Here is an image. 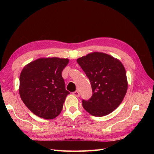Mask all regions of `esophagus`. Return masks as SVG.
Instances as JSON below:
<instances>
[{"label":"esophagus","mask_w":154,"mask_h":154,"mask_svg":"<svg viewBox=\"0 0 154 154\" xmlns=\"http://www.w3.org/2000/svg\"><path fill=\"white\" fill-rule=\"evenodd\" d=\"M73 94L76 97H79V93L78 91H75V92H73Z\"/></svg>","instance_id":"esophagus-1"}]
</instances>
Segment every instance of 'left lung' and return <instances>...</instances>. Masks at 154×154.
I'll return each mask as SVG.
<instances>
[{
    "label": "left lung",
    "mask_w": 154,
    "mask_h": 154,
    "mask_svg": "<svg viewBox=\"0 0 154 154\" xmlns=\"http://www.w3.org/2000/svg\"><path fill=\"white\" fill-rule=\"evenodd\" d=\"M91 81L93 95L82 100L84 109L94 116L111 113L122 103L128 89L124 65L111 55L93 52L77 60Z\"/></svg>",
    "instance_id": "obj_1"
}]
</instances>
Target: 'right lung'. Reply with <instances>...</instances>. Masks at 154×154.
<instances>
[{
  "label": "right lung",
  "instance_id": "add662e5",
  "mask_svg": "<svg viewBox=\"0 0 154 154\" xmlns=\"http://www.w3.org/2000/svg\"><path fill=\"white\" fill-rule=\"evenodd\" d=\"M68 63V59L39 58L23 68L20 75V96L36 116L50 120L61 112L69 94L61 76Z\"/></svg>",
  "mask_w": 154,
  "mask_h": 154
}]
</instances>
